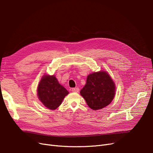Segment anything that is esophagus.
<instances>
[{"label": "esophagus", "instance_id": "esophagus-1", "mask_svg": "<svg viewBox=\"0 0 153 153\" xmlns=\"http://www.w3.org/2000/svg\"><path fill=\"white\" fill-rule=\"evenodd\" d=\"M79 91V89L78 88H72V91L74 92H78Z\"/></svg>", "mask_w": 153, "mask_h": 153}]
</instances>
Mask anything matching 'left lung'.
Masks as SVG:
<instances>
[{"mask_svg":"<svg viewBox=\"0 0 153 153\" xmlns=\"http://www.w3.org/2000/svg\"><path fill=\"white\" fill-rule=\"evenodd\" d=\"M115 92V83L104 71L88 75L85 85L80 91L89 107L94 111L108 105L113 100Z\"/></svg>","mask_w":153,"mask_h":153,"instance_id":"left-lung-1","label":"left lung"}]
</instances>
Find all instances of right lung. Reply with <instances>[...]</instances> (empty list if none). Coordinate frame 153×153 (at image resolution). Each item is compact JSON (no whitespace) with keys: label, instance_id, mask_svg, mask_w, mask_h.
<instances>
[{"label":"right lung","instance_id":"1","mask_svg":"<svg viewBox=\"0 0 153 153\" xmlns=\"http://www.w3.org/2000/svg\"><path fill=\"white\" fill-rule=\"evenodd\" d=\"M37 92L39 101L51 110L57 109L69 94L64 86L59 84L54 75L48 74L42 77Z\"/></svg>","mask_w":153,"mask_h":153}]
</instances>
